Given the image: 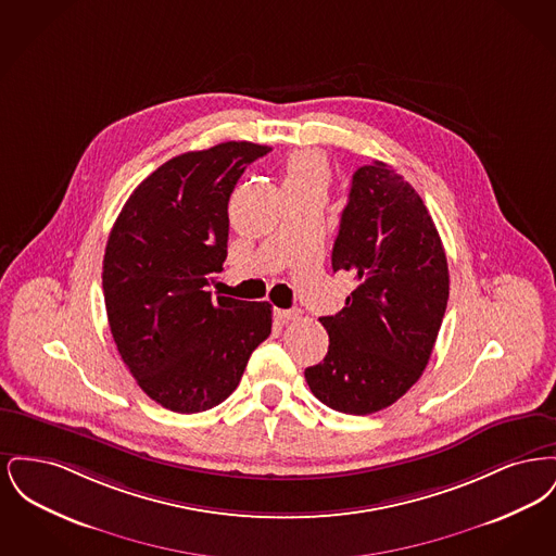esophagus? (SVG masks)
Returning <instances> with one entry per match:
<instances>
[{
    "mask_svg": "<svg viewBox=\"0 0 556 556\" xmlns=\"http://www.w3.org/2000/svg\"><path fill=\"white\" fill-rule=\"evenodd\" d=\"M273 315H275V318H277L279 323H283V325H286V323H290V320H295V318H298V311H293V308H291V311L275 308V313H273Z\"/></svg>",
    "mask_w": 556,
    "mask_h": 556,
    "instance_id": "esophagus-1",
    "label": "esophagus"
}]
</instances>
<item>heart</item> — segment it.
Returning a JSON list of instances; mask_svg holds the SVG:
<instances>
[{"label": "heart", "mask_w": 556, "mask_h": 556, "mask_svg": "<svg viewBox=\"0 0 556 556\" xmlns=\"http://www.w3.org/2000/svg\"><path fill=\"white\" fill-rule=\"evenodd\" d=\"M331 184V168L327 159L317 150H298L290 154L283 166L281 187L291 191H318L325 193Z\"/></svg>", "instance_id": "heart-1"}]
</instances>
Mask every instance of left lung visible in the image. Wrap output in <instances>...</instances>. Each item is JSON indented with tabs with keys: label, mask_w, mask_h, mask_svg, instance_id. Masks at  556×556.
<instances>
[{
	"label": "left lung",
	"mask_w": 556,
	"mask_h": 556,
	"mask_svg": "<svg viewBox=\"0 0 556 556\" xmlns=\"http://www.w3.org/2000/svg\"><path fill=\"white\" fill-rule=\"evenodd\" d=\"M333 270L358 288L333 317L323 363L304 370L311 392L345 415L394 404L424 375L448 304L446 252L421 195L383 162L352 175Z\"/></svg>",
	"instance_id": "1"
}]
</instances>
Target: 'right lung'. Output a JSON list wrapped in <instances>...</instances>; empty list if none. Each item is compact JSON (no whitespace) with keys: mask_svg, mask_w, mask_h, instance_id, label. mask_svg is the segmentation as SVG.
<instances>
[{"mask_svg":"<svg viewBox=\"0 0 556 556\" xmlns=\"http://www.w3.org/2000/svg\"><path fill=\"white\" fill-rule=\"evenodd\" d=\"M270 148L225 141L164 162L132 191L104 254L108 323L137 386L173 413H202L233 394L270 336V304L216 295L229 198Z\"/></svg>","mask_w":556,"mask_h":556,"instance_id":"1","label":"right lung"}]
</instances>
